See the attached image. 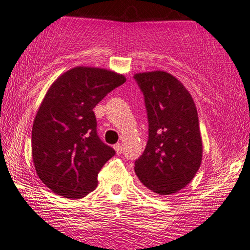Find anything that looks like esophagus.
<instances>
[{
  "instance_id": "esophagus-1",
  "label": "esophagus",
  "mask_w": 250,
  "mask_h": 250,
  "mask_svg": "<svg viewBox=\"0 0 250 250\" xmlns=\"http://www.w3.org/2000/svg\"><path fill=\"white\" fill-rule=\"evenodd\" d=\"M114 150L116 151V153H118V154H121L122 153V145L120 143L115 144L114 145Z\"/></svg>"
}]
</instances>
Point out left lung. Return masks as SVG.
<instances>
[{
	"mask_svg": "<svg viewBox=\"0 0 250 250\" xmlns=\"http://www.w3.org/2000/svg\"><path fill=\"white\" fill-rule=\"evenodd\" d=\"M144 96L148 140L135 162L140 181L159 195L174 194L194 179L202 162L198 115L190 93L165 71L134 76Z\"/></svg>",
	"mask_w": 250,
	"mask_h": 250,
	"instance_id": "8db88e82",
	"label": "left lung"
}]
</instances>
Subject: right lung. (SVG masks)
<instances>
[{"instance_id": "obj_1", "label": "right lung", "mask_w": 250, "mask_h": 250, "mask_svg": "<svg viewBox=\"0 0 250 250\" xmlns=\"http://www.w3.org/2000/svg\"><path fill=\"white\" fill-rule=\"evenodd\" d=\"M125 82L114 71L76 67L47 91L33 122L32 158L53 192L82 198L96 189L98 173L115 151L98 136L93 108Z\"/></svg>"}]
</instances>
